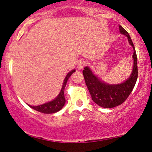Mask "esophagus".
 Segmentation results:
<instances>
[{
	"label": "esophagus",
	"mask_w": 152,
	"mask_h": 152,
	"mask_svg": "<svg viewBox=\"0 0 152 152\" xmlns=\"http://www.w3.org/2000/svg\"><path fill=\"white\" fill-rule=\"evenodd\" d=\"M86 64H87L86 61H85V60L80 61V62L78 63V64H77V69H80V70H81V69H83V67H84Z\"/></svg>",
	"instance_id": "esophagus-1"
}]
</instances>
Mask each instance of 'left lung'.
Listing matches in <instances>:
<instances>
[{
    "instance_id": "1",
    "label": "left lung",
    "mask_w": 152,
    "mask_h": 152,
    "mask_svg": "<svg viewBox=\"0 0 152 152\" xmlns=\"http://www.w3.org/2000/svg\"><path fill=\"white\" fill-rule=\"evenodd\" d=\"M119 30L122 34L126 36L129 44L134 48V67L130 77L121 84L109 85L100 81L88 67H85L83 71L85 83L91 95L92 100L102 108H114L122 104L131 94L137 80V56L135 47L129 33L121 26H119Z\"/></svg>"
}]
</instances>
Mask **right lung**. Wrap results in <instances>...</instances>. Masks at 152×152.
Returning <instances> with one entry per match:
<instances>
[{
	"mask_svg": "<svg viewBox=\"0 0 152 152\" xmlns=\"http://www.w3.org/2000/svg\"><path fill=\"white\" fill-rule=\"evenodd\" d=\"M74 72H75V69H73L69 72V73L67 75L66 77L64 78V83H63L62 90H61L60 93L58 95V96L54 100L52 101L48 102L47 103L42 104V105H37V106H32V105H29L31 108H33L34 110H37V111L40 112V113H54L56 112H58L59 110H60L61 109L63 108V106L64 105L65 103V98H64V88H65L66 85H67V82L68 79L69 78V77L72 75Z\"/></svg>",
	"mask_w": 152,
	"mask_h": 152,
	"instance_id": "obj_1",
	"label": "right lung"
}]
</instances>
